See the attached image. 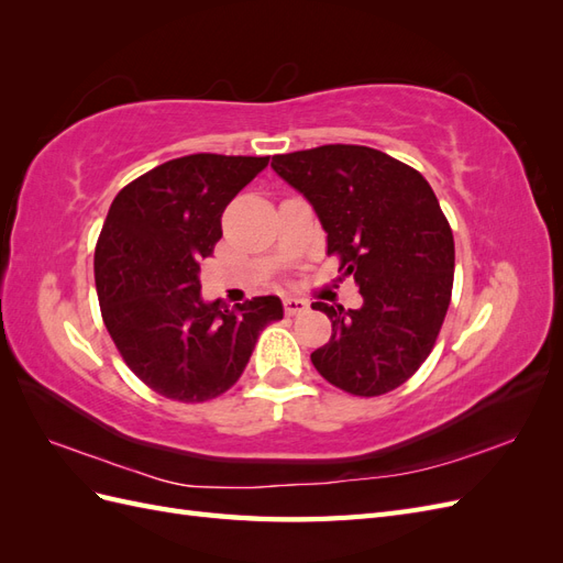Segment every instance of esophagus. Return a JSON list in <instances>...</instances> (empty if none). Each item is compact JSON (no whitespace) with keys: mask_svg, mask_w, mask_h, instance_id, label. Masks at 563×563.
I'll return each instance as SVG.
<instances>
[{"mask_svg":"<svg viewBox=\"0 0 563 563\" xmlns=\"http://www.w3.org/2000/svg\"><path fill=\"white\" fill-rule=\"evenodd\" d=\"M310 310V302L302 300V298H296V296H286L284 298V312L288 317H296V314H302Z\"/></svg>","mask_w":563,"mask_h":563,"instance_id":"1","label":"esophagus"}]
</instances>
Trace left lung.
Here are the masks:
<instances>
[{
  "mask_svg": "<svg viewBox=\"0 0 563 563\" xmlns=\"http://www.w3.org/2000/svg\"><path fill=\"white\" fill-rule=\"evenodd\" d=\"M275 174L310 201L362 308L314 302L331 340L314 368L356 397L406 383L428 360L453 288V232L416 168L364 145H321L272 157Z\"/></svg>",
  "mask_w": 563,
  "mask_h": 563,
  "instance_id": "8db88e82",
  "label": "left lung"
}]
</instances>
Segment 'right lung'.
<instances>
[{
	"instance_id": "right-lung-1",
	"label": "right lung",
	"mask_w": 563,
	"mask_h": 563,
	"mask_svg": "<svg viewBox=\"0 0 563 563\" xmlns=\"http://www.w3.org/2000/svg\"><path fill=\"white\" fill-rule=\"evenodd\" d=\"M269 157L190 155L129 183L100 230L93 269L100 312L126 366L166 399L207 401L244 373L261 331L284 317L277 296L236 310L201 298L228 203Z\"/></svg>"
}]
</instances>
